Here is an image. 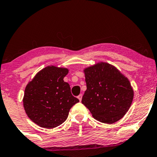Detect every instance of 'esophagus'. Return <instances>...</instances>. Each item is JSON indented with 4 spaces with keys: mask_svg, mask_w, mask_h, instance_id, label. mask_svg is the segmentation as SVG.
Here are the masks:
<instances>
[{
    "mask_svg": "<svg viewBox=\"0 0 157 157\" xmlns=\"http://www.w3.org/2000/svg\"><path fill=\"white\" fill-rule=\"evenodd\" d=\"M82 96H83L82 94H80V95L78 96V100L80 101H81V99H82Z\"/></svg>",
    "mask_w": 157,
    "mask_h": 157,
    "instance_id": "1",
    "label": "esophagus"
}]
</instances>
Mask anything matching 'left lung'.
Segmentation results:
<instances>
[{
  "label": "left lung",
  "instance_id": "obj_1",
  "mask_svg": "<svg viewBox=\"0 0 157 157\" xmlns=\"http://www.w3.org/2000/svg\"><path fill=\"white\" fill-rule=\"evenodd\" d=\"M83 73L87 89L81 102L92 117L108 124L122 119L134 98V89L127 77L106 62L88 66Z\"/></svg>",
  "mask_w": 157,
  "mask_h": 157
}]
</instances>
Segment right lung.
<instances>
[{
    "mask_svg": "<svg viewBox=\"0 0 157 157\" xmlns=\"http://www.w3.org/2000/svg\"><path fill=\"white\" fill-rule=\"evenodd\" d=\"M67 68L48 66L38 71L25 89L23 104L30 119L42 128H53L67 119L71 107L78 103L70 85L63 81Z\"/></svg>",
    "mask_w": 157,
    "mask_h": 157,
    "instance_id": "1",
    "label": "right lung"
}]
</instances>
